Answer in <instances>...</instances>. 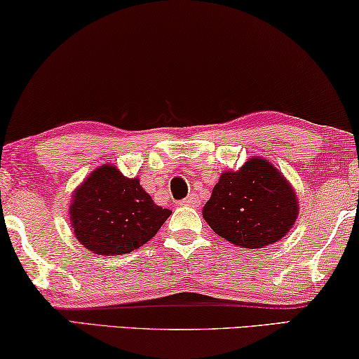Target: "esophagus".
I'll use <instances>...</instances> for the list:
<instances>
[{
  "mask_svg": "<svg viewBox=\"0 0 359 359\" xmlns=\"http://www.w3.org/2000/svg\"><path fill=\"white\" fill-rule=\"evenodd\" d=\"M182 205H185V206H198L200 205V198H198V195H195V194H191V195H189L185 198L184 201H182Z\"/></svg>",
  "mask_w": 359,
  "mask_h": 359,
  "instance_id": "34e87169",
  "label": "esophagus"
}]
</instances>
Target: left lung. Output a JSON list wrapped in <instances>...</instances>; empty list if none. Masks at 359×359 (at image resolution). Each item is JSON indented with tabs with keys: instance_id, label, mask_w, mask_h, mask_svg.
I'll list each match as a JSON object with an SVG mask.
<instances>
[{
	"instance_id": "left-lung-1",
	"label": "left lung",
	"mask_w": 359,
	"mask_h": 359,
	"mask_svg": "<svg viewBox=\"0 0 359 359\" xmlns=\"http://www.w3.org/2000/svg\"><path fill=\"white\" fill-rule=\"evenodd\" d=\"M297 216L295 191L261 158H251L237 172H224L203 208V217L219 237L253 250L280 240Z\"/></svg>"
}]
</instances>
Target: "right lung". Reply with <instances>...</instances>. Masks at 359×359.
<instances>
[{
    "label": "right lung",
    "mask_w": 359,
    "mask_h": 359,
    "mask_svg": "<svg viewBox=\"0 0 359 359\" xmlns=\"http://www.w3.org/2000/svg\"><path fill=\"white\" fill-rule=\"evenodd\" d=\"M69 212L79 242L101 256L132 253L170 216L154 205L140 180L124 177L111 164L93 170L79 187Z\"/></svg>",
    "instance_id": "right-lung-1"
}]
</instances>
